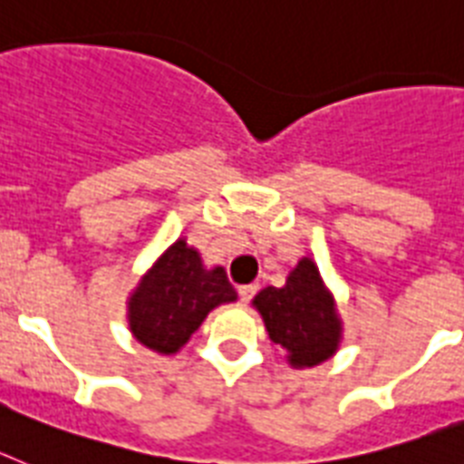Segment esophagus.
I'll list each match as a JSON object with an SVG mask.
<instances>
[{
    "label": "esophagus",
    "instance_id": "34e87169",
    "mask_svg": "<svg viewBox=\"0 0 464 464\" xmlns=\"http://www.w3.org/2000/svg\"><path fill=\"white\" fill-rule=\"evenodd\" d=\"M256 292H259V287H256V285H243V287H237V294H240V301H243L245 305H247L249 301L255 299Z\"/></svg>",
    "mask_w": 464,
    "mask_h": 464
}]
</instances>
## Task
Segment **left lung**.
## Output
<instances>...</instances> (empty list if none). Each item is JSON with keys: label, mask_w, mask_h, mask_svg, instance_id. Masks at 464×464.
I'll return each mask as SVG.
<instances>
[{"label": "left lung", "mask_w": 464, "mask_h": 464, "mask_svg": "<svg viewBox=\"0 0 464 464\" xmlns=\"http://www.w3.org/2000/svg\"><path fill=\"white\" fill-rule=\"evenodd\" d=\"M273 343L282 345L294 369L329 360L341 343V317L313 259L304 256L285 287H266L255 296Z\"/></svg>", "instance_id": "obj_1"}]
</instances>
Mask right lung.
<instances>
[{
    "mask_svg": "<svg viewBox=\"0 0 464 464\" xmlns=\"http://www.w3.org/2000/svg\"><path fill=\"white\" fill-rule=\"evenodd\" d=\"M237 299L221 266L205 268L198 249L177 240L165 249L128 299L132 336L149 350L175 354L208 313Z\"/></svg>",
    "mask_w": 464,
    "mask_h": 464,
    "instance_id": "1",
    "label": "right lung"
}]
</instances>
